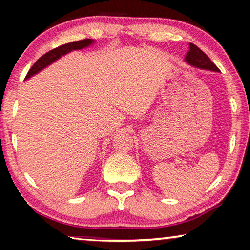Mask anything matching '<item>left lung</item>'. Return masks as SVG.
Masks as SVG:
<instances>
[{"label":"left lung","instance_id":"8db88e82","mask_svg":"<svg viewBox=\"0 0 250 250\" xmlns=\"http://www.w3.org/2000/svg\"><path fill=\"white\" fill-rule=\"evenodd\" d=\"M185 61L195 68L202 69V70H208V71L213 72H220V70L214 63L210 61L208 56H207L204 52L197 47L194 44H189V51L187 55H186Z\"/></svg>","mask_w":250,"mask_h":250}]
</instances>
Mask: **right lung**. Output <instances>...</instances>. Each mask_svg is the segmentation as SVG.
Wrapping results in <instances>:
<instances>
[{
    "instance_id": "add662e5",
    "label": "right lung",
    "mask_w": 250,
    "mask_h": 250,
    "mask_svg": "<svg viewBox=\"0 0 250 250\" xmlns=\"http://www.w3.org/2000/svg\"><path fill=\"white\" fill-rule=\"evenodd\" d=\"M94 43H95L94 40H83V41H78V42H71V43L61 45V46H59V47L54 48V50L47 52V53H45L43 56H41V58L38 59L36 62H35V64L31 66L24 79L27 80V79L31 78L33 76L37 75L38 72H41L42 70L46 68V66L51 65L52 63L55 62L56 60H59L61 56L68 54L72 51L83 50V48L88 47Z\"/></svg>"
}]
</instances>
